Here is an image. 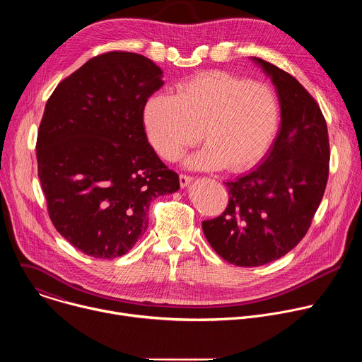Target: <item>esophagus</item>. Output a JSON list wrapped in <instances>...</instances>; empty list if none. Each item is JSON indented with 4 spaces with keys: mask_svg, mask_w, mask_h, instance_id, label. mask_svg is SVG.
<instances>
[{
    "mask_svg": "<svg viewBox=\"0 0 362 362\" xmlns=\"http://www.w3.org/2000/svg\"><path fill=\"white\" fill-rule=\"evenodd\" d=\"M179 180H180V186H182V187H186V186H189V185H190V182L193 180V177H192V176H189V175L182 173V175L179 176Z\"/></svg>",
    "mask_w": 362,
    "mask_h": 362,
    "instance_id": "esophagus-1",
    "label": "esophagus"
}]
</instances>
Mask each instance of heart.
<instances>
[{"mask_svg": "<svg viewBox=\"0 0 362 362\" xmlns=\"http://www.w3.org/2000/svg\"><path fill=\"white\" fill-rule=\"evenodd\" d=\"M143 120L151 146L169 162L202 139L208 144L189 160L197 169L239 172L267 153L278 124L272 90L223 71H208L182 83L176 94L147 100Z\"/></svg>", "mask_w": 362, "mask_h": 362, "instance_id": "1", "label": "heart"}]
</instances>
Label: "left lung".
Returning <instances> with one entry per match:
<instances>
[{
	"mask_svg": "<svg viewBox=\"0 0 362 362\" xmlns=\"http://www.w3.org/2000/svg\"><path fill=\"white\" fill-rule=\"evenodd\" d=\"M272 78L281 103V129L265 160L226 182L223 214L202 222L215 252L236 267L279 259L306 235L329 175V137L315 98L289 73L253 59Z\"/></svg>",
	"mask_w": 362,
	"mask_h": 362,
	"instance_id": "1",
	"label": "left lung"
}]
</instances>
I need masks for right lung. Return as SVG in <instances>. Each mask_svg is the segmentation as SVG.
<instances>
[{"mask_svg": "<svg viewBox=\"0 0 362 362\" xmlns=\"http://www.w3.org/2000/svg\"><path fill=\"white\" fill-rule=\"evenodd\" d=\"M162 74L144 56L109 51L66 77L47 100L35 154L48 216L88 256L113 259L129 252L148 225L150 202L180 187L143 123Z\"/></svg>", "mask_w": 362, "mask_h": 362, "instance_id": "1", "label": "right lung"}]
</instances>
